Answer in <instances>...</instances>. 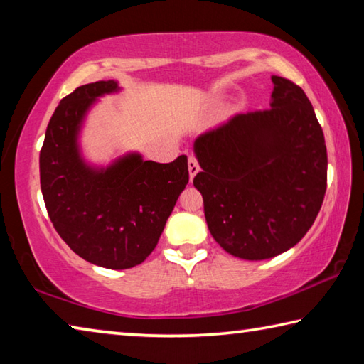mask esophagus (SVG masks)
<instances>
[{
    "label": "esophagus",
    "mask_w": 364,
    "mask_h": 364,
    "mask_svg": "<svg viewBox=\"0 0 364 364\" xmlns=\"http://www.w3.org/2000/svg\"><path fill=\"white\" fill-rule=\"evenodd\" d=\"M188 168H189V178H191V181H193L197 171L200 170V168H199V164H197V160H196V157L191 156V157L188 159Z\"/></svg>",
    "instance_id": "1"
}]
</instances>
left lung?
<instances>
[{
    "label": "left lung",
    "instance_id": "8db88e82",
    "mask_svg": "<svg viewBox=\"0 0 364 364\" xmlns=\"http://www.w3.org/2000/svg\"><path fill=\"white\" fill-rule=\"evenodd\" d=\"M268 110L237 114L194 141L208 231L228 254L267 260L294 247L321 208L328 152L304 90L271 77Z\"/></svg>",
    "mask_w": 364,
    "mask_h": 364
}]
</instances>
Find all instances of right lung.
Returning a JSON list of instances; mask_svg holds the SVG:
<instances>
[{
    "mask_svg": "<svg viewBox=\"0 0 364 364\" xmlns=\"http://www.w3.org/2000/svg\"><path fill=\"white\" fill-rule=\"evenodd\" d=\"M119 91L114 80L78 86L54 110L40 152L43 199L59 236L83 260L109 269L149 257L189 181L186 156L157 164L127 152L106 167L83 157L86 115Z\"/></svg>",
    "mask_w": 364,
    "mask_h": 364,
    "instance_id": "1",
    "label": "right lung"
}]
</instances>
